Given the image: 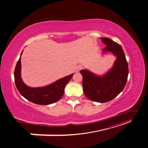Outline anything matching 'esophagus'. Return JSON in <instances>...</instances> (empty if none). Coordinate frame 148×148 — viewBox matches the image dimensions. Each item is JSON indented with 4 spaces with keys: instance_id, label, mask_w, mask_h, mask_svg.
<instances>
[{
    "instance_id": "obj_1",
    "label": "esophagus",
    "mask_w": 148,
    "mask_h": 148,
    "mask_svg": "<svg viewBox=\"0 0 148 148\" xmlns=\"http://www.w3.org/2000/svg\"><path fill=\"white\" fill-rule=\"evenodd\" d=\"M82 69V66H77V70H81Z\"/></svg>"
}]
</instances>
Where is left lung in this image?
<instances>
[{
	"instance_id": "8db88e82",
	"label": "left lung",
	"mask_w": 148,
	"mask_h": 148,
	"mask_svg": "<svg viewBox=\"0 0 148 148\" xmlns=\"http://www.w3.org/2000/svg\"><path fill=\"white\" fill-rule=\"evenodd\" d=\"M106 47L103 52H111L117 57L112 69L102 77L86 70L79 71L83 76L84 94L89 100L106 102L112 100L123 91L126 85L128 66L124 52L120 44L107 38H101Z\"/></svg>"
}]
</instances>
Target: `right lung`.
<instances>
[{
    "instance_id": "1",
    "label": "right lung",
    "mask_w": 148,
    "mask_h": 148,
    "mask_svg": "<svg viewBox=\"0 0 148 148\" xmlns=\"http://www.w3.org/2000/svg\"><path fill=\"white\" fill-rule=\"evenodd\" d=\"M22 53H21V56ZM21 56L18 60L15 71L14 78L18 91L26 99L34 104L48 105L61 99L64 94L65 87L69 83L73 74L66 76L56 82L41 88H30L23 82L21 78Z\"/></svg>"
}]
</instances>
